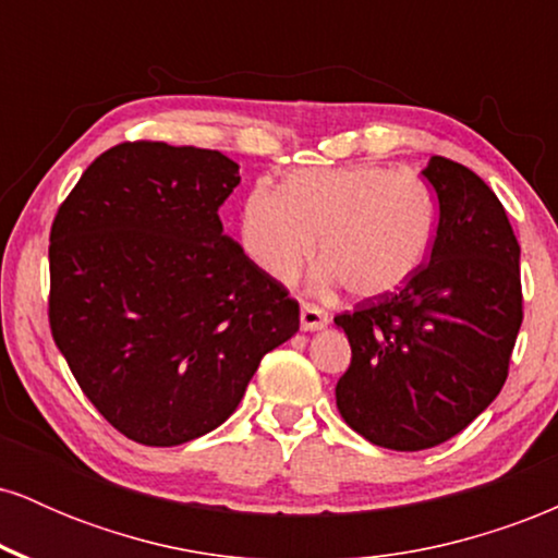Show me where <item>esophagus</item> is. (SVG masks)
<instances>
[{"mask_svg": "<svg viewBox=\"0 0 558 558\" xmlns=\"http://www.w3.org/2000/svg\"><path fill=\"white\" fill-rule=\"evenodd\" d=\"M328 323H330V317L323 306L312 304V301H304V304H301V328L323 330V328H328Z\"/></svg>", "mask_w": 558, "mask_h": 558, "instance_id": "34e87169", "label": "esophagus"}]
</instances>
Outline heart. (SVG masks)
<instances>
[{
  "label": "heart",
  "mask_w": 558,
  "mask_h": 558,
  "mask_svg": "<svg viewBox=\"0 0 558 558\" xmlns=\"http://www.w3.org/2000/svg\"><path fill=\"white\" fill-rule=\"evenodd\" d=\"M435 233V204L412 170L360 162L296 170L280 189L257 183L241 213V241L262 272L293 280L315 254L323 275L356 299L396 293L417 275Z\"/></svg>",
  "instance_id": "1"
}]
</instances>
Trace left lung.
Here are the masks:
<instances>
[{"label":"left lung","mask_w":558,"mask_h":558,"mask_svg":"<svg viewBox=\"0 0 558 558\" xmlns=\"http://www.w3.org/2000/svg\"><path fill=\"white\" fill-rule=\"evenodd\" d=\"M422 175L438 198L430 259L401 291L336 317L351 343L338 412L393 451L444 444L485 412L522 325L520 243L504 204L453 159L430 157Z\"/></svg>","instance_id":"obj_1"}]
</instances>
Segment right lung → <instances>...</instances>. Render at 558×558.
<instances>
[{
	"label": "right lung",
	"mask_w": 558,
	"mask_h": 558,
	"mask_svg": "<svg viewBox=\"0 0 558 558\" xmlns=\"http://www.w3.org/2000/svg\"><path fill=\"white\" fill-rule=\"evenodd\" d=\"M241 183L213 149L125 141L88 165L49 233V328L86 399L144 446L215 430L299 301L222 233Z\"/></svg>",
	"instance_id": "right-lung-1"
}]
</instances>
